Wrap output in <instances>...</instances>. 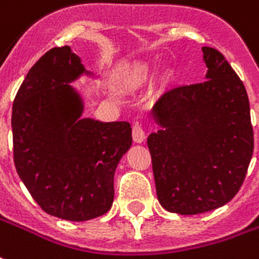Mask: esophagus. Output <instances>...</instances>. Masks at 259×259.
<instances>
[{"mask_svg": "<svg viewBox=\"0 0 259 259\" xmlns=\"http://www.w3.org/2000/svg\"><path fill=\"white\" fill-rule=\"evenodd\" d=\"M132 135H133V140L136 143H143L146 139V130L142 124H135L133 130H132Z\"/></svg>", "mask_w": 259, "mask_h": 259, "instance_id": "obj_1", "label": "esophagus"}]
</instances>
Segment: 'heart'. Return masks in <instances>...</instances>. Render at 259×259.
Segmentation results:
<instances>
[{
	"instance_id": "1",
	"label": "heart",
	"mask_w": 259,
	"mask_h": 259,
	"mask_svg": "<svg viewBox=\"0 0 259 259\" xmlns=\"http://www.w3.org/2000/svg\"><path fill=\"white\" fill-rule=\"evenodd\" d=\"M151 73L150 67L147 66H139L136 67L135 70L130 73L129 82L130 84H140L143 81H146L148 78V75Z\"/></svg>"
}]
</instances>
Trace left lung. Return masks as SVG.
<instances>
[{"label":"left lung","instance_id":"obj_1","mask_svg":"<svg viewBox=\"0 0 259 259\" xmlns=\"http://www.w3.org/2000/svg\"><path fill=\"white\" fill-rule=\"evenodd\" d=\"M206 81L168 90L153 106L155 189L178 214L218 209L243 185L254 151L249 101L243 81L219 50L203 48Z\"/></svg>","mask_w":259,"mask_h":259}]
</instances>
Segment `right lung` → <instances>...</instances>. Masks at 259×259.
Here are the masks:
<instances>
[{
	"instance_id": "obj_1",
	"label": "right lung",
	"mask_w": 259,
	"mask_h": 259,
	"mask_svg": "<svg viewBox=\"0 0 259 259\" xmlns=\"http://www.w3.org/2000/svg\"><path fill=\"white\" fill-rule=\"evenodd\" d=\"M84 71L70 46L41 56L12 104L16 172L43 210L85 222L111 209L113 177L132 146L129 122L79 119L82 105L67 82Z\"/></svg>"
}]
</instances>
